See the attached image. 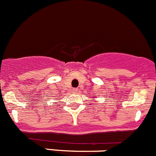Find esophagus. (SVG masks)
Masks as SVG:
<instances>
[{
	"mask_svg": "<svg viewBox=\"0 0 156 156\" xmlns=\"http://www.w3.org/2000/svg\"><path fill=\"white\" fill-rule=\"evenodd\" d=\"M72 91L73 92V93H76V92L78 91V88H73V89H72Z\"/></svg>",
	"mask_w": 156,
	"mask_h": 156,
	"instance_id": "34e87169",
	"label": "esophagus"
}]
</instances>
